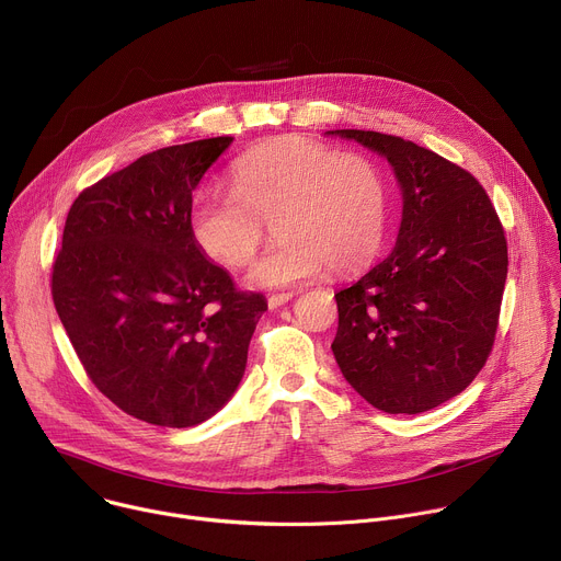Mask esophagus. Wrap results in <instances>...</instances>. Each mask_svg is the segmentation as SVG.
<instances>
[{
    "instance_id": "34e87169",
    "label": "esophagus",
    "mask_w": 561,
    "mask_h": 561,
    "mask_svg": "<svg viewBox=\"0 0 561 561\" xmlns=\"http://www.w3.org/2000/svg\"><path fill=\"white\" fill-rule=\"evenodd\" d=\"M293 295L290 293H275V295H268V308H279L284 306Z\"/></svg>"
}]
</instances>
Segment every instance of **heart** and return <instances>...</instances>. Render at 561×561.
I'll list each match as a JSON object with an SVG mask.
<instances>
[{
	"label": "heart",
	"instance_id": "1",
	"mask_svg": "<svg viewBox=\"0 0 561 561\" xmlns=\"http://www.w3.org/2000/svg\"><path fill=\"white\" fill-rule=\"evenodd\" d=\"M279 242L249 282L284 288L333 273H355L381 251L388 184L362 152H337L301 135L260 144L232 167V193L202 191L191 206V234L204 255L228 268L251 264L268 234Z\"/></svg>",
	"mask_w": 561,
	"mask_h": 561
}]
</instances>
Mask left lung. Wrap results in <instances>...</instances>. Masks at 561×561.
Instances as JSON below:
<instances>
[{
	"mask_svg": "<svg viewBox=\"0 0 561 561\" xmlns=\"http://www.w3.org/2000/svg\"><path fill=\"white\" fill-rule=\"evenodd\" d=\"M329 133L383 154L404 199L392 253L335 295L333 355L370 407L431 411L493 351L508 273L502 221L482 184L442 154L375 130Z\"/></svg>",
	"mask_w": 561,
	"mask_h": 561,
	"instance_id": "left-lung-1",
	"label": "left lung"
}]
</instances>
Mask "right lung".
Instances as JSON below:
<instances>
[{"label": "right lung", "instance_id": "obj_1", "mask_svg": "<svg viewBox=\"0 0 561 561\" xmlns=\"http://www.w3.org/2000/svg\"><path fill=\"white\" fill-rule=\"evenodd\" d=\"M230 141L159 148L79 193L53 262V301L87 375L154 426L188 428L228 402L268 308L191 234L193 191Z\"/></svg>", "mask_w": 561, "mask_h": 561}]
</instances>
